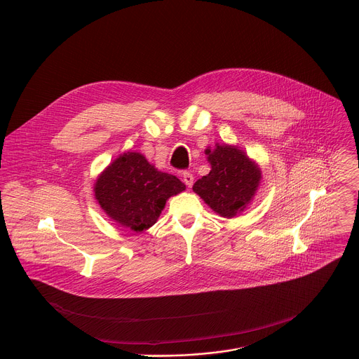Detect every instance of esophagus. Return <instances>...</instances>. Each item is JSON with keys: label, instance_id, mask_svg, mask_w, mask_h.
<instances>
[{"label": "esophagus", "instance_id": "34e87169", "mask_svg": "<svg viewBox=\"0 0 359 359\" xmlns=\"http://www.w3.org/2000/svg\"><path fill=\"white\" fill-rule=\"evenodd\" d=\"M182 179H183V182L186 183V186H187V187H191V184H193V180H194V177H193V175H191L190 172L184 170V172L182 173Z\"/></svg>", "mask_w": 359, "mask_h": 359}]
</instances>
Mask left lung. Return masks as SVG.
<instances>
[{
    "instance_id": "left-lung-1",
    "label": "left lung",
    "mask_w": 359,
    "mask_h": 359,
    "mask_svg": "<svg viewBox=\"0 0 359 359\" xmlns=\"http://www.w3.org/2000/svg\"><path fill=\"white\" fill-rule=\"evenodd\" d=\"M212 170L193 184V190L223 217L241 212L254 196L262 179L259 168L245 153L233 146L206 150Z\"/></svg>"
}]
</instances>
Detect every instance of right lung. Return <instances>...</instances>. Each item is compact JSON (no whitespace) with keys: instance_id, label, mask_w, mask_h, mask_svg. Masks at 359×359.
Segmentation results:
<instances>
[{"instance_id":"obj_1","label":"right lung","mask_w":359,"mask_h":359,"mask_svg":"<svg viewBox=\"0 0 359 359\" xmlns=\"http://www.w3.org/2000/svg\"><path fill=\"white\" fill-rule=\"evenodd\" d=\"M184 189L176 176L156 170L140 153L128 151L96 180L95 197L116 223L143 231L156 223L166 200Z\"/></svg>"}]
</instances>
